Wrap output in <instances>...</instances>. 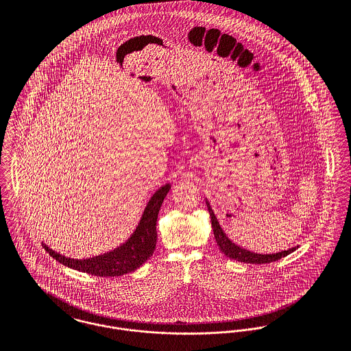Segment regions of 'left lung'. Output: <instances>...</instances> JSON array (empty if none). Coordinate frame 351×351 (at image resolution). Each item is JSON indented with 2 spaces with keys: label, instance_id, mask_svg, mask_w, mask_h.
Masks as SVG:
<instances>
[{
  "label": "left lung",
  "instance_id": "1",
  "mask_svg": "<svg viewBox=\"0 0 351 351\" xmlns=\"http://www.w3.org/2000/svg\"><path fill=\"white\" fill-rule=\"evenodd\" d=\"M206 202V208L209 210V216H210V223H212V230H213V235H215V239H216V243L219 246L220 251L227 255L228 258L231 259H235V261H239V262H245V263H270V262H274V261H278L287 255H289L291 252H293L295 250L299 249V246H295L289 250L280 251V252H274V254H258V252H254V251L246 250L238 245H235L227 235L226 232L223 231V228L220 227L219 221H217V217L209 204L208 199H205Z\"/></svg>",
  "mask_w": 351,
  "mask_h": 351
}]
</instances>
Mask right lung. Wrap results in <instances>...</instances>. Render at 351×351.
<instances>
[{
    "label": "right lung",
    "instance_id": "1",
    "mask_svg": "<svg viewBox=\"0 0 351 351\" xmlns=\"http://www.w3.org/2000/svg\"><path fill=\"white\" fill-rule=\"evenodd\" d=\"M170 188L171 185L167 182L155 191L134 232L125 242H123L113 250L106 251L90 258L78 259L62 255L58 251L50 249L43 242L42 245L59 263H63L64 266L78 271L89 273L97 277H119L131 273L141 267L155 250L158 213Z\"/></svg>",
    "mask_w": 351,
    "mask_h": 351
}]
</instances>
